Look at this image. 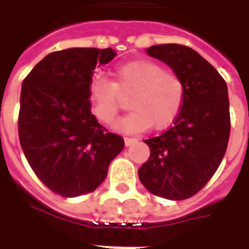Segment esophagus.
Returning <instances> with one entry per match:
<instances>
[{"label":"esophagus","instance_id":"34e87169","mask_svg":"<svg viewBox=\"0 0 249 249\" xmlns=\"http://www.w3.org/2000/svg\"><path fill=\"white\" fill-rule=\"evenodd\" d=\"M137 141V139H133V137H124V144H126V147H129L131 144H134Z\"/></svg>","mask_w":249,"mask_h":249}]
</instances>
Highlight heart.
Instances as JSON below:
<instances>
[{
  "instance_id": "b5f03b06",
  "label": "heart",
  "mask_w": 249,
  "mask_h": 249,
  "mask_svg": "<svg viewBox=\"0 0 249 249\" xmlns=\"http://www.w3.org/2000/svg\"><path fill=\"white\" fill-rule=\"evenodd\" d=\"M113 82L94 77L89 84V100L94 116L102 124H112L123 98H130L131 112L116 124L120 131L162 130L170 126L183 109L186 83L173 69H165L152 59H134L112 71Z\"/></svg>"
}]
</instances>
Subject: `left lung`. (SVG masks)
<instances>
[{"instance_id":"left-lung-1","label":"left lung","mask_w":249,"mask_h":249,"mask_svg":"<svg viewBox=\"0 0 249 249\" xmlns=\"http://www.w3.org/2000/svg\"><path fill=\"white\" fill-rule=\"evenodd\" d=\"M147 53L169 65L186 83V101L173 124L144 140L149 158L139 169L151 194L180 201L196 196L215 175L230 137V109L225 79L193 48L162 44Z\"/></svg>"}]
</instances>
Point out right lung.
I'll use <instances>...</instances> for the list:
<instances>
[{
    "mask_svg": "<svg viewBox=\"0 0 249 249\" xmlns=\"http://www.w3.org/2000/svg\"><path fill=\"white\" fill-rule=\"evenodd\" d=\"M112 48H68L47 55L24 77L18 118L19 141L30 167L53 193H92L108 175L124 141L91 113L89 84Z\"/></svg>",
    "mask_w": 249,
    "mask_h": 249,
    "instance_id": "1",
    "label": "right lung"
}]
</instances>
